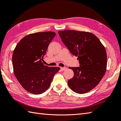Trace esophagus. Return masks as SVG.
<instances>
[{
    "instance_id": "1",
    "label": "esophagus",
    "mask_w": 121,
    "mask_h": 121,
    "mask_svg": "<svg viewBox=\"0 0 121 121\" xmlns=\"http://www.w3.org/2000/svg\"><path fill=\"white\" fill-rule=\"evenodd\" d=\"M60 69H61V71H65V70L67 69V68H66V67H61Z\"/></svg>"
}]
</instances>
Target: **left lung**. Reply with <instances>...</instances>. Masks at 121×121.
Instances as JSON below:
<instances>
[{
	"instance_id": "8db88e82",
	"label": "left lung",
	"mask_w": 121,
	"mask_h": 121,
	"mask_svg": "<svg viewBox=\"0 0 121 121\" xmlns=\"http://www.w3.org/2000/svg\"><path fill=\"white\" fill-rule=\"evenodd\" d=\"M63 43L73 56H78L79 67H69L74 76L68 80L75 93H86L94 88L102 79L107 66L105 49L98 38L89 32L59 31Z\"/></svg>"
}]
</instances>
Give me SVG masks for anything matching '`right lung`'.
Here are the masks:
<instances>
[{"label":"right lung","instance_id":"right-lung-1","mask_svg":"<svg viewBox=\"0 0 121 121\" xmlns=\"http://www.w3.org/2000/svg\"><path fill=\"white\" fill-rule=\"evenodd\" d=\"M56 33L41 32L26 35L17 44L13 55V72L26 90L41 94L48 89L54 74L60 69L42 62Z\"/></svg>","mask_w":121,"mask_h":121}]
</instances>
